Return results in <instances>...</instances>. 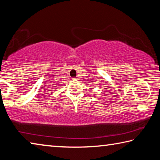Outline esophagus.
<instances>
[{
	"instance_id": "esophagus-1",
	"label": "esophagus",
	"mask_w": 160,
	"mask_h": 160,
	"mask_svg": "<svg viewBox=\"0 0 160 160\" xmlns=\"http://www.w3.org/2000/svg\"><path fill=\"white\" fill-rule=\"evenodd\" d=\"M73 80H78V78H73Z\"/></svg>"
}]
</instances>
